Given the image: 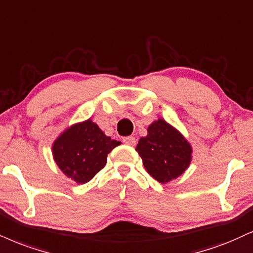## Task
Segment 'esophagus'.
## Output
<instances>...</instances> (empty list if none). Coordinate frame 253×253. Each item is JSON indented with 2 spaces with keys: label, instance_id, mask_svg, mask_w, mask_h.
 <instances>
[{
  "label": "esophagus",
  "instance_id": "esophagus-1",
  "mask_svg": "<svg viewBox=\"0 0 253 253\" xmlns=\"http://www.w3.org/2000/svg\"><path fill=\"white\" fill-rule=\"evenodd\" d=\"M123 141H124V144H126V145H128V146H135V144H136V139L134 138V136H125V138L123 139Z\"/></svg>",
  "mask_w": 253,
  "mask_h": 253
}]
</instances>
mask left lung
<instances>
[{"instance_id": "left-lung-1", "label": "left lung", "mask_w": 253, "mask_h": 253, "mask_svg": "<svg viewBox=\"0 0 253 253\" xmlns=\"http://www.w3.org/2000/svg\"><path fill=\"white\" fill-rule=\"evenodd\" d=\"M136 152L146 171L161 184L181 175L192 159L191 145L163 119L148 126L147 136L139 140Z\"/></svg>"}]
</instances>
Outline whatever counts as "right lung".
<instances>
[{
    "mask_svg": "<svg viewBox=\"0 0 253 253\" xmlns=\"http://www.w3.org/2000/svg\"><path fill=\"white\" fill-rule=\"evenodd\" d=\"M120 141L106 136L92 120L69 127L55 140L53 156L57 166L68 178L86 184L107 163L108 153Z\"/></svg>",
    "mask_w": 253,
    "mask_h": 253,
    "instance_id": "obj_1",
    "label": "right lung"
}]
</instances>
